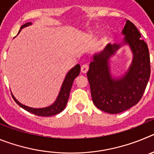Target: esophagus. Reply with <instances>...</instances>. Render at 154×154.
<instances>
[{"mask_svg":"<svg viewBox=\"0 0 154 154\" xmlns=\"http://www.w3.org/2000/svg\"><path fill=\"white\" fill-rule=\"evenodd\" d=\"M89 70V65H87V64H84V65H82L81 67V72L82 73H86Z\"/></svg>","mask_w":154,"mask_h":154,"instance_id":"1","label":"esophagus"}]
</instances>
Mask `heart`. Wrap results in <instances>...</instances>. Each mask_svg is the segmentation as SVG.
Returning a JSON list of instances; mask_svg holds the SVG:
<instances>
[{
  "mask_svg": "<svg viewBox=\"0 0 154 154\" xmlns=\"http://www.w3.org/2000/svg\"><path fill=\"white\" fill-rule=\"evenodd\" d=\"M93 35V32H92V31H90L89 34V35Z\"/></svg>",
  "mask_w": 154,
  "mask_h": 154,
  "instance_id": "heart-1",
  "label": "heart"
}]
</instances>
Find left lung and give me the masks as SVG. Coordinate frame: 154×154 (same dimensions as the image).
<instances>
[{
  "label": "left lung",
  "instance_id": "left-lung-1",
  "mask_svg": "<svg viewBox=\"0 0 154 154\" xmlns=\"http://www.w3.org/2000/svg\"><path fill=\"white\" fill-rule=\"evenodd\" d=\"M122 34V44H108L93 55L87 77L92 102L97 108L116 114L129 109L141 99L150 75V61L147 45L141 39L137 27L127 20ZM123 44H129L134 57L123 77L113 78L110 73L108 59Z\"/></svg>",
  "mask_w": 154,
  "mask_h": 154
}]
</instances>
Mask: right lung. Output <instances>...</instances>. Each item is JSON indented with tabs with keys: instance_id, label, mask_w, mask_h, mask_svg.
<instances>
[{
	"instance_id": "add662e5",
	"label": "right lung",
	"mask_w": 154,
	"mask_h": 154,
	"mask_svg": "<svg viewBox=\"0 0 154 154\" xmlns=\"http://www.w3.org/2000/svg\"><path fill=\"white\" fill-rule=\"evenodd\" d=\"M31 24V22H28L26 24H24V25H22L21 27V29H20L19 32L21 31V30L22 28H25L27 26H29ZM79 73L80 65L79 64H77L75 66H74L67 73L63 82H62L60 92H59V94H58L56 100L55 101V103L51 104V106H49L39 109L31 108V107H28L27 106H24V105L21 104V103H19L17 99H15V97L11 94L12 97H13L14 100L15 101V103L18 105L19 106H21V108H23L24 109L28 111V112H31V113H33L36 116H51L56 115V114L62 112V110L66 106L68 99H69V93H70L72 85L73 84V81L79 75Z\"/></svg>"
}]
</instances>
